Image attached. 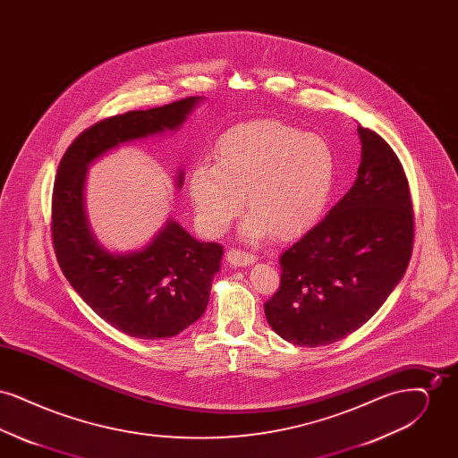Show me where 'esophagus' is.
Here are the masks:
<instances>
[{
	"mask_svg": "<svg viewBox=\"0 0 458 458\" xmlns=\"http://www.w3.org/2000/svg\"><path fill=\"white\" fill-rule=\"evenodd\" d=\"M226 261L230 262L232 266H250V264L258 261V258L250 252L232 249V250L226 252Z\"/></svg>",
	"mask_w": 458,
	"mask_h": 458,
	"instance_id": "34e87169",
	"label": "esophagus"
}]
</instances>
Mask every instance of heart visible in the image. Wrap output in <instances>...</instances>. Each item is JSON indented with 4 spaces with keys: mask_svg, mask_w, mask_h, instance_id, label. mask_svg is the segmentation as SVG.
I'll list each match as a JSON object with an SVG mask.
<instances>
[{
    "mask_svg": "<svg viewBox=\"0 0 458 458\" xmlns=\"http://www.w3.org/2000/svg\"><path fill=\"white\" fill-rule=\"evenodd\" d=\"M335 180V157L316 133L276 120H259L223 133L215 165L197 163L189 192L197 221L209 235H223L243 208L247 240L275 233L290 239L321 216Z\"/></svg>",
    "mask_w": 458,
    "mask_h": 458,
    "instance_id": "1",
    "label": "heart"
}]
</instances>
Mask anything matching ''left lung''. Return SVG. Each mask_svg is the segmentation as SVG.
I'll use <instances>...</instances> for the list:
<instances>
[{"label": "left lung", "instance_id": "obj_1", "mask_svg": "<svg viewBox=\"0 0 458 458\" xmlns=\"http://www.w3.org/2000/svg\"><path fill=\"white\" fill-rule=\"evenodd\" d=\"M357 180L280 258V288L264 314L301 347L335 344L368 323L402 280L414 245V211L400 159L376 131L357 127Z\"/></svg>", "mask_w": 458, "mask_h": 458}]
</instances>
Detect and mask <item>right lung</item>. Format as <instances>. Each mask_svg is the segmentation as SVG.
Masks as SVG:
<instances>
[{"instance_id":"1","label":"right lung","mask_w":458,"mask_h":458,"mask_svg":"<svg viewBox=\"0 0 458 458\" xmlns=\"http://www.w3.org/2000/svg\"><path fill=\"white\" fill-rule=\"evenodd\" d=\"M200 99L185 98L101 120L70 144L58 166L51 202L58 264L99 318L133 338H170L196 323L209 302L223 247L199 242L168 219L140 250L109 252L90 232L84 209L89 165L125 142L180 129ZM182 183L183 172H178L176 187Z\"/></svg>"}]
</instances>
